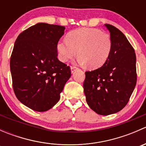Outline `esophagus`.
<instances>
[{"mask_svg":"<svg viewBox=\"0 0 146 146\" xmlns=\"http://www.w3.org/2000/svg\"><path fill=\"white\" fill-rule=\"evenodd\" d=\"M77 69H78V68L76 67V66H71V67H70V71H71V73H74V72L76 71Z\"/></svg>","mask_w":146,"mask_h":146,"instance_id":"34e87169","label":"esophagus"}]
</instances>
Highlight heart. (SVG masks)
<instances>
[{"label":"heart","mask_w":146,"mask_h":146,"mask_svg":"<svg viewBox=\"0 0 146 146\" xmlns=\"http://www.w3.org/2000/svg\"><path fill=\"white\" fill-rule=\"evenodd\" d=\"M112 42L110 35L98 29H80L70 32L67 39L56 44L58 58L67 62L76 55L80 64H88L92 68L102 66L110 57Z\"/></svg>","instance_id":"b5f03b06"}]
</instances>
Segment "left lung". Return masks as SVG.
Segmentation results:
<instances>
[{
    "label": "left lung",
    "mask_w": 146,
    "mask_h": 146,
    "mask_svg": "<svg viewBox=\"0 0 146 146\" xmlns=\"http://www.w3.org/2000/svg\"><path fill=\"white\" fill-rule=\"evenodd\" d=\"M110 33L112 48L102 67L85 72L84 93L88 106L100 115L121 110L136 87V57L127 38L119 29L104 25Z\"/></svg>",
    "instance_id": "left-lung-1"
}]
</instances>
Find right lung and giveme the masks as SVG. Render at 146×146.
<instances>
[{
  "label": "right lung",
  "instance_id": "obj_1",
  "mask_svg": "<svg viewBox=\"0 0 146 146\" xmlns=\"http://www.w3.org/2000/svg\"><path fill=\"white\" fill-rule=\"evenodd\" d=\"M65 27L39 23L19 35L10 58L15 94L36 111H46L60 100L71 73L57 58L56 44Z\"/></svg>",
  "mask_w": 146,
  "mask_h": 146
}]
</instances>
